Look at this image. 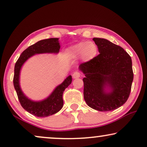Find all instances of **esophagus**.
Listing matches in <instances>:
<instances>
[{
    "mask_svg": "<svg viewBox=\"0 0 147 147\" xmlns=\"http://www.w3.org/2000/svg\"><path fill=\"white\" fill-rule=\"evenodd\" d=\"M80 76V74L78 72H74L73 74V78H78Z\"/></svg>",
    "mask_w": 147,
    "mask_h": 147,
    "instance_id": "obj_1",
    "label": "esophagus"
}]
</instances>
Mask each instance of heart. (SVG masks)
Masks as SVG:
<instances>
[{"instance_id":"b5f03b06","label":"heart","mask_w":147,"mask_h":147,"mask_svg":"<svg viewBox=\"0 0 147 147\" xmlns=\"http://www.w3.org/2000/svg\"><path fill=\"white\" fill-rule=\"evenodd\" d=\"M98 49L96 43L92 41L79 42L68 47L66 50V55L70 59H75L79 58L83 63L91 62L97 57Z\"/></svg>"}]
</instances>
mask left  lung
<instances>
[{"instance_id":"left-lung-1","label":"left lung","mask_w":147,"mask_h":147,"mask_svg":"<svg viewBox=\"0 0 147 147\" xmlns=\"http://www.w3.org/2000/svg\"><path fill=\"white\" fill-rule=\"evenodd\" d=\"M99 55L93 61L80 64L84 74V99L99 111L119 108L129 98L133 80L132 60L120 46L105 38H93Z\"/></svg>"}]
</instances>
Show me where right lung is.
<instances>
[{"label": "right lung", "instance_id": "right-lung-1", "mask_svg": "<svg viewBox=\"0 0 147 147\" xmlns=\"http://www.w3.org/2000/svg\"><path fill=\"white\" fill-rule=\"evenodd\" d=\"M61 44L59 38H51L41 40L28 47L18 58L14 66L13 84L20 105L24 110L38 117H47L59 112L63 107V94L65 88L72 82V76L69 75L65 80L57 86L49 96L41 100H33L26 96L20 84V74L25 62L35 55L39 54H58Z\"/></svg>", "mask_w": 147, "mask_h": 147}]
</instances>
